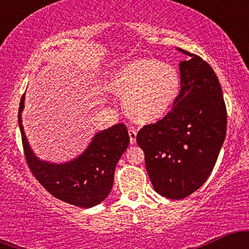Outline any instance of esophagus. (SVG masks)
Here are the masks:
<instances>
[{
  "mask_svg": "<svg viewBox=\"0 0 249 249\" xmlns=\"http://www.w3.org/2000/svg\"><path fill=\"white\" fill-rule=\"evenodd\" d=\"M128 136H130V142L131 144H136V139H137V131L134 127H130L128 128Z\"/></svg>",
  "mask_w": 249,
  "mask_h": 249,
  "instance_id": "obj_1",
  "label": "esophagus"
}]
</instances>
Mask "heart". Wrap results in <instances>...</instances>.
Wrapping results in <instances>:
<instances>
[{
	"mask_svg": "<svg viewBox=\"0 0 249 249\" xmlns=\"http://www.w3.org/2000/svg\"><path fill=\"white\" fill-rule=\"evenodd\" d=\"M111 90L124 97L126 111L136 121L156 122L176 104L180 76L168 63L139 58L117 71L111 81Z\"/></svg>",
	"mask_w": 249,
	"mask_h": 249,
	"instance_id": "heart-1",
	"label": "heart"
}]
</instances>
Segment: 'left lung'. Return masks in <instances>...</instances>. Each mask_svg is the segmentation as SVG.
I'll list each match as a JSON object with an SVG mask.
<instances>
[{"label": "left lung", "mask_w": 249, "mask_h": 249, "mask_svg": "<svg viewBox=\"0 0 249 249\" xmlns=\"http://www.w3.org/2000/svg\"><path fill=\"white\" fill-rule=\"evenodd\" d=\"M180 62V92L172 110L145 125L137 142L154 191L168 199L196 192L213 171L227 128V110L218 77L201 57Z\"/></svg>", "instance_id": "1"}]
</instances>
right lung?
Segmentation results:
<instances>
[{
    "label": "right lung",
    "instance_id": "add662e5",
    "mask_svg": "<svg viewBox=\"0 0 249 249\" xmlns=\"http://www.w3.org/2000/svg\"><path fill=\"white\" fill-rule=\"evenodd\" d=\"M24 95L18 108V125L28 167L45 190L55 198L75 206L89 208L98 205L110 193L117 162L130 142L126 125L117 124L93 137L84 153L65 164L42 161L28 144L21 113Z\"/></svg>",
    "mask_w": 249,
    "mask_h": 249
}]
</instances>
